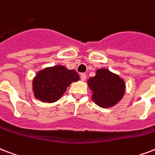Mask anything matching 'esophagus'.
Wrapping results in <instances>:
<instances>
[{
  "label": "esophagus",
  "mask_w": 155,
  "mask_h": 155,
  "mask_svg": "<svg viewBox=\"0 0 155 155\" xmlns=\"http://www.w3.org/2000/svg\"><path fill=\"white\" fill-rule=\"evenodd\" d=\"M86 78H87L86 74H84V73H81V74H80V79H81L82 81H84V80H86Z\"/></svg>",
  "instance_id": "1"
}]
</instances>
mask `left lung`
Returning a JSON list of instances; mask_svg holds the SVG:
<instances>
[{"instance_id": "1", "label": "left lung", "mask_w": 155, "mask_h": 155, "mask_svg": "<svg viewBox=\"0 0 155 155\" xmlns=\"http://www.w3.org/2000/svg\"><path fill=\"white\" fill-rule=\"evenodd\" d=\"M92 99L101 108H110L121 101L125 94L124 79L106 68L97 70L96 75L88 80Z\"/></svg>"}]
</instances>
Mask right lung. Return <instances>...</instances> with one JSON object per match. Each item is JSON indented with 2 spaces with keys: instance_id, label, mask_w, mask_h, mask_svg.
<instances>
[{
  "instance_id": "obj_1",
  "label": "right lung",
  "mask_w": 155,
  "mask_h": 155,
  "mask_svg": "<svg viewBox=\"0 0 155 155\" xmlns=\"http://www.w3.org/2000/svg\"><path fill=\"white\" fill-rule=\"evenodd\" d=\"M80 80L78 73L58 65L39 71L32 80L34 97L42 102L53 103L62 97L68 86Z\"/></svg>"
}]
</instances>
